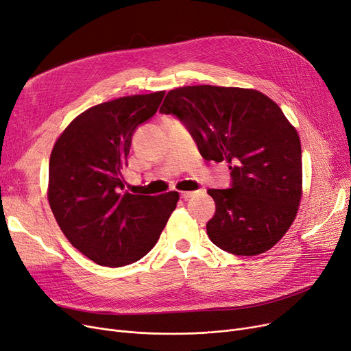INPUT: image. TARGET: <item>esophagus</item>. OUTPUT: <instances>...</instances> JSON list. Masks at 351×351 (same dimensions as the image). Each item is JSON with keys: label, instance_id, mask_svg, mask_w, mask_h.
Masks as SVG:
<instances>
[{"label": "esophagus", "instance_id": "1", "mask_svg": "<svg viewBox=\"0 0 351 351\" xmlns=\"http://www.w3.org/2000/svg\"><path fill=\"white\" fill-rule=\"evenodd\" d=\"M193 195H195V192H186V191L180 192V197H182V199H185V201H188L189 197H192Z\"/></svg>", "mask_w": 351, "mask_h": 351}]
</instances>
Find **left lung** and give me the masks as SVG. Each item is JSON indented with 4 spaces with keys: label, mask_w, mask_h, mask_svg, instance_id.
<instances>
[{
    "label": "left lung",
    "mask_w": 351,
    "mask_h": 351,
    "mask_svg": "<svg viewBox=\"0 0 351 351\" xmlns=\"http://www.w3.org/2000/svg\"><path fill=\"white\" fill-rule=\"evenodd\" d=\"M160 113L188 128L206 160L230 165L232 188L209 189L210 241L234 255L271 250L293 225L302 196L301 142L280 106L255 88L185 86Z\"/></svg>",
    "instance_id": "8db88e82"
}]
</instances>
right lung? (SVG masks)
<instances>
[{
  "label": "right lung",
  "mask_w": 351,
  "mask_h": 351,
  "mask_svg": "<svg viewBox=\"0 0 351 351\" xmlns=\"http://www.w3.org/2000/svg\"><path fill=\"white\" fill-rule=\"evenodd\" d=\"M165 91L93 106L63 130L49 166L47 197L66 238L104 267L139 261L158 242L179 193L123 191V171L134 129L154 116Z\"/></svg>",
  "instance_id": "add662e5"
}]
</instances>
